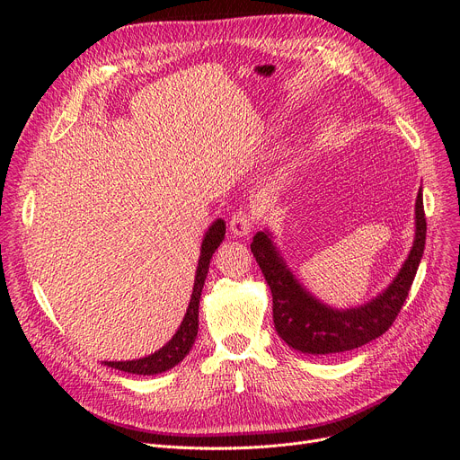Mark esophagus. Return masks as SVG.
Instances as JSON below:
<instances>
[{
    "label": "esophagus",
    "instance_id": "esophagus-1",
    "mask_svg": "<svg viewBox=\"0 0 460 460\" xmlns=\"http://www.w3.org/2000/svg\"><path fill=\"white\" fill-rule=\"evenodd\" d=\"M253 214L248 210H238L233 217H231V224H229V231L233 236H246L250 234V231L253 229Z\"/></svg>",
    "mask_w": 460,
    "mask_h": 460
}]
</instances>
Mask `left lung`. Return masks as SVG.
Returning a JSON list of instances; mask_svg holds the SVG:
<instances>
[{
	"instance_id": "obj_1",
	"label": "left lung",
	"mask_w": 460,
	"mask_h": 460,
	"mask_svg": "<svg viewBox=\"0 0 460 460\" xmlns=\"http://www.w3.org/2000/svg\"><path fill=\"white\" fill-rule=\"evenodd\" d=\"M414 212V243L397 276L369 302L347 309L328 305L307 291L288 269L269 229L253 236V257L272 291L274 326L288 347L313 356L347 352L376 340L394 324L412 287L425 250L427 222L421 188Z\"/></svg>"
}]
</instances>
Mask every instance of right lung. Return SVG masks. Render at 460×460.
Wrapping results in <instances>:
<instances>
[{"mask_svg":"<svg viewBox=\"0 0 460 460\" xmlns=\"http://www.w3.org/2000/svg\"><path fill=\"white\" fill-rule=\"evenodd\" d=\"M226 236V222L222 217H217L210 224L207 233L203 234V243H201V253L198 261V269H196V279H193V288H191V296L188 309L184 313V319L175 332V335L169 340L162 349L156 352L139 358V359H127V361H104V366L111 369H119L125 373L132 375H158L165 373L169 369H173L177 364L186 358V354L191 350L193 343H196L198 337V328H199V300H201V291L207 279L208 272V264L212 259V253L217 250V246L222 244V240Z\"/></svg>","mask_w":460,"mask_h":460,"instance_id":"right-lung-1","label":"right lung"}]
</instances>
